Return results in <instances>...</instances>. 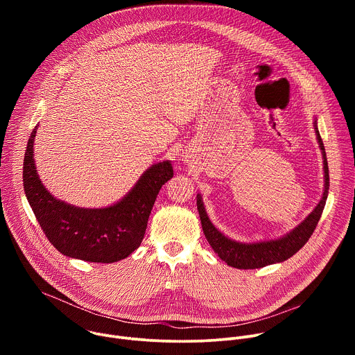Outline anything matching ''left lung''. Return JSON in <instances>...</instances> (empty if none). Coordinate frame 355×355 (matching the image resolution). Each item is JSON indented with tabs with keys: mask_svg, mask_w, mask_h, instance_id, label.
Returning <instances> with one entry per match:
<instances>
[{
	"mask_svg": "<svg viewBox=\"0 0 355 355\" xmlns=\"http://www.w3.org/2000/svg\"><path fill=\"white\" fill-rule=\"evenodd\" d=\"M313 128H315L319 147L322 150V157H323V171H324L323 193L315 209L286 234L279 236L277 239L257 240V241H250V243L230 239L211 222L207 214L202 195L200 193L196 195V207H198V212L202 223V230H204L207 240L209 241L211 247L214 248L218 257L222 261H225L227 266L239 270H252V268H261L271 264L282 263L289 257H292L295 252H297L311 239L322 216V212L326 205V199L329 195V166L326 159V150L318 129L316 118L313 121Z\"/></svg>",
	"mask_w": 355,
	"mask_h": 355,
	"instance_id": "obj_1",
	"label": "left lung"
}]
</instances>
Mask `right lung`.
<instances>
[{
    "mask_svg": "<svg viewBox=\"0 0 355 355\" xmlns=\"http://www.w3.org/2000/svg\"><path fill=\"white\" fill-rule=\"evenodd\" d=\"M33 129L24 160V189L47 240L62 254L89 263H116L140 245L162 187L173 178L170 160L150 166L112 205L80 208L58 199L39 178L35 166Z\"/></svg>",
    "mask_w": 355,
    "mask_h": 355,
    "instance_id": "right-lung-1",
    "label": "right lung"
}]
</instances>
